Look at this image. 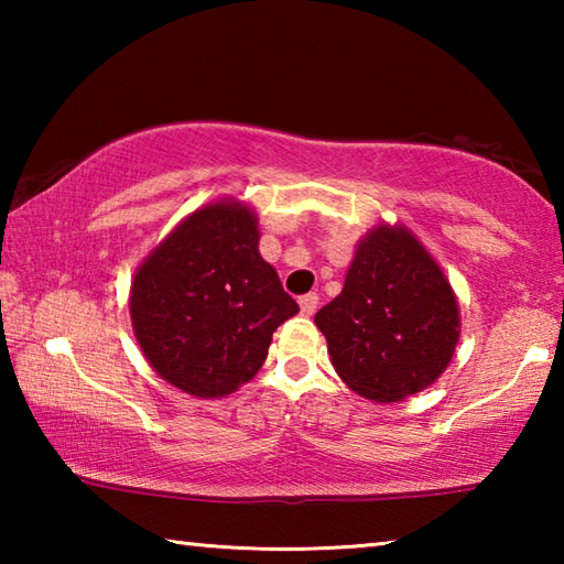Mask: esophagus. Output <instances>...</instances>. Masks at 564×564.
I'll use <instances>...</instances> for the list:
<instances>
[{"mask_svg": "<svg viewBox=\"0 0 564 564\" xmlns=\"http://www.w3.org/2000/svg\"><path fill=\"white\" fill-rule=\"evenodd\" d=\"M318 301H321L318 293H305V295H301L299 303H301V311L305 313V316H313V313H316Z\"/></svg>", "mask_w": 564, "mask_h": 564, "instance_id": "obj_1", "label": "esophagus"}]
</instances>
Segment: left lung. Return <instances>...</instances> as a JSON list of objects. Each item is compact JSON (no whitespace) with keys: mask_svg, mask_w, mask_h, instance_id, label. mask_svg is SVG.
<instances>
[{"mask_svg":"<svg viewBox=\"0 0 564 564\" xmlns=\"http://www.w3.org/2000/svg\"><path fill=\"white\" fill-rule=\"evenodd\" d=\"M330 362L378 403L437 380L460 338L451 283L408 228L378 226L360 241L346 285L316 313Z\"/></svg>","mask_w":564,"mask_h":564,"instance_id":"left-lung-1","label":"left lung"}]
</instances>
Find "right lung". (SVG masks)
Instances as JSON below:
<instances>
[{"label": "right lung", "mask_w": 564, "mask_h": 564, "mask_svg": "<svg viewBox=\"0 0 564 564\" xmlns=\"http://www.w3.org/2000/svg\"><path fill=\"white\" fill-rule=\"evenodd\" d=\"M129 311L161 378L191 395L221 398L259 373L273 330L299 303L261 259L251 208L218 202L191 214L141 263Z\"/></svg>", "instance_id": "add662e5"}]
</instances>
